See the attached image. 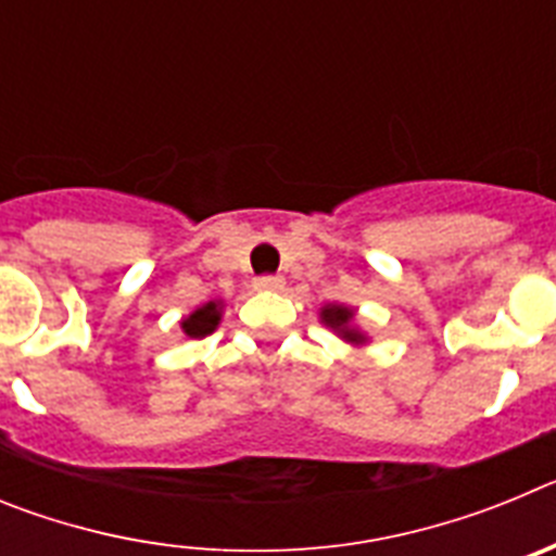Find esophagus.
Here are the masks:
<instances>
[{"mask_svg": "<svg viewBox=\"0 0 556 556\" xmlns=\"http://www.w3.org/2000/svg\"><path fill=\"white\" fill-rule=\"evenodd\" d=\"M283 278L281 275H258L253 281V287L258 289V292H278V289H283Z\"/></svg>", "mask_w": 556, "mask_h": 556, "instance_id": "obj_1", "label": "esophagus"}]
</instances>
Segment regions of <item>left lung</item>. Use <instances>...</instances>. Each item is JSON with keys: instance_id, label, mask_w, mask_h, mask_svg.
<instances>
[{"instance_id": "8db88e82", "label": "left lung", "mask_w": 556, "mask_h": 556, "mask_svg": "<svg viewBox=\"0 0 556 556\" xmlns=\"http://www.w3.org/2000/svg\"><path fill=\"white\" fill-rule=\"evenodd\" d=\"M323 320H326L331 328H337V331H342V337L351 339V342H362V333L353 331V328H348V326H351V320H353L351 308L326 306V308H323Z\"/></svg>"}]
</instances>
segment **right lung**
I'll use <instances>...</instances> for the list:
<instances>
[{
    "label": "right lung",
    "mask_w": 556,
    "mask_h": 556,
    "mask_svg": "<svg viewBox=\"0 0 556 556\" xmlns=\"http://www.w3.org/2000/svg\"><path fill=\"white\" fill-rule=\"evenodd\" d=\"M180 326H184L186 337H191V339L208 337V333L219 326V306L217 303H205L203 308H198L194 314H189V317H186Z\"/></svg>",
    "instance_id": "add662e5"
}]
</instances>
